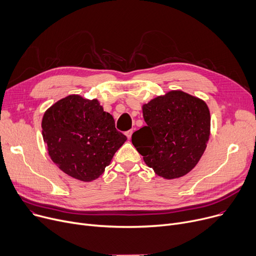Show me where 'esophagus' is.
<instances>
[{"label":"esophagus","mask_w":256,"mask_h":256,"mask_svg":"<svg viewBox=\"0 0 256 256\" xmlns=\"http://www.w3.org/2000/svg\"><path fill=\"white\" fill-rule=\"evenodd\" d=\"M132 133H133V131H132V130H128V131H126V132H125V134H126V136L128 138V140H130V138H131V136H132Z\"/></svg>","instance_id":"esophagus-1"}]
</instances>
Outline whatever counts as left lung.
<instances>
[{
    "label": "left lung",
    "mask_w": 256,
    "mask_h": 256,
    "mask_svg": "<svg viewBox=\"0 0 256 256\" xmlns=\"http://www.w3.org/2000/svg\"><path fill=\"white\" fill-rule=\"evenodd\" d=\"M146 126L132 134V144L148 168L164 178L188 174L202 156L211 116L202 100L172 91L142 106Z\"/></svg>",
    "instance_id": "obj_1"
}]
</instances>
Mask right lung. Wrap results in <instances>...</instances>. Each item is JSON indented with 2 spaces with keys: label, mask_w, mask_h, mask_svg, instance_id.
I'll return each mask as SVG.
<instances>
[{
  "label": "right lung",
  "mask_w": 256,
  "mask_h": 256,
  "mask_svg": "<svg viewBox=\"0 0 256 256\" xmlns=\"http://www.w3.org/2000/svg\"><path fill=\"white\" fill-rule=\"evenodd\" d=\"M42 134L58 168L84 182L99 178L127 140L97 99L78 95L58 100L45 112Z\"/></svg>",
  "instance_id": "right-lung-1"
}]
</instances>
